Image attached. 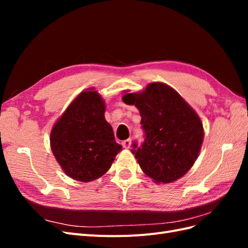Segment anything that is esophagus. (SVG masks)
<instances>
[{
	"label": "esophagus",
	"mask_w": 248,
	"mask_h": 248,
	"mask_svg": "<svg viewBox=\"0 0 248 248\" xmlns=\"http://www.w3.org/2000/svg\"><path fill=\"white\" fill-rule=\"evenodd\" d=\"M130 145H131V140L128 139V140H125L122 141V146L125 148V149H129L130 148Z\"/></svg>",
	"instance_id": "esophagus-1"
}]
</instances>
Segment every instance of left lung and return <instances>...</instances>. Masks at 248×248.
<instances>
[{
	"instance_id": "1",
	"label": "left lung",
	"mask_w": 248,
	"mask_h": 248,
	"mask_svg": "<svg viewBox=\"0 0 248 248\" xmlns=\"http://www.w3.org/2000/svg\"><path fill=\"white\" fill-rule=\"evenodd\" d=\"M123 101L139 108L145 140L131 150L140 169L156 183L183 177L196 162L204 140L200 117L174 89L162 82L149 84Z\"/></svg>"
}]
</instances>
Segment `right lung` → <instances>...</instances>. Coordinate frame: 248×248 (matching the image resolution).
<instances>
[{
	"label": "right lung",
	"mask_w": 248,
	"mask_h": 248,
	"mask_svg": "<svg viewBox=\"0 0 248 248\" xmlns=\"http://www.w3.org/2000/svg\"><path fill=\"white\" fill-rule=\"evenodd\" d=\"M106 103L93 89L81 92L55 123L50 148L65 174L90 182L106 174L122 146L104 118Z\"/></svg>",
	"instance_id": "obj_1"
}]
</instances>
